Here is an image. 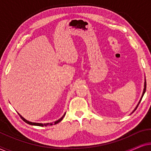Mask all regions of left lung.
Listing matches in <instances>:
<instances>
[{
	"instance_id": "obj_1",
	"label": "left lung",
	"mask_w": 151,
	"mask_h": 151,
	"mask_svg": "<svg viewBox=\"0 0 151 151\" xmlns=\"http://www.w3.org/2000/svg\"><path fill=\"white\" fill-rule=\"evenodd\" d=\"M146 80H145V82H144V91H143V93H142V98H141V99H140V100H139V103H138V104L137 105V106H136V108L134 109V111H133V112L132 113H133L134 111H135L136 109H137V106H138V105L139 104V103H140V102H141V100H142V98H143V96H144V93H145V92H146Z\"/></svg>"
}]
</instances>
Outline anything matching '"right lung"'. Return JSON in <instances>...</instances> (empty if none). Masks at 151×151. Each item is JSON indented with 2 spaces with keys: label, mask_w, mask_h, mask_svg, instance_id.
I'll return each mask as SVG.
<instances>
[{
  "label": "right lung",
  "mask_w": 151,
  "mask_h": 151,
  "mask_svg": "<svg viewBox=\"0 0 151 151\" xmlns=\"http://www.w3.org/2000/svg\"><path fill=\"white\" fill-rule=\"evenodd\" d=\"M65 114L66 113H65V114L63 115V116L61 117V118H60L59 119H58L57 121H55V122H54L53 123H44V124H42V123H36V122H29V121H27V119H25L23 117H22L21 115H20L19 113H18V115H20V117H21V119H22V120H23L24 122H26V123H27V124H30V125H34V126H39V127H47V126H51V125H53V124H58V123H59L60 122V121H62V119H63V117H65Z\"/></svg>",
  "instance_id": "obj_1"
}]
</instances>
